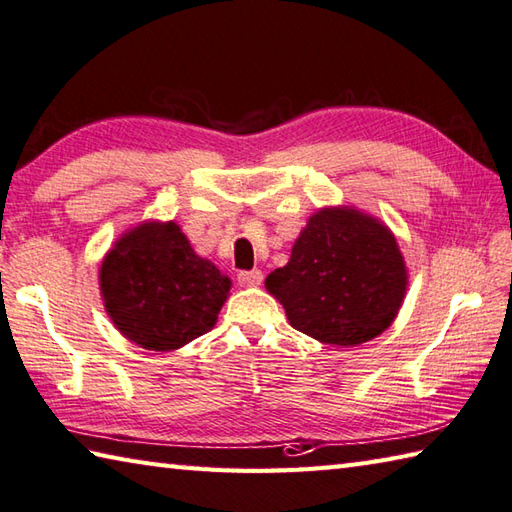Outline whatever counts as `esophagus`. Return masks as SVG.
I'll use <instances>...</instances> for the list:
<instances>
[{"label":"esophagus","instance_id":"esophagus-1","mask_svg":"<svg viewBox=\"0 0 512 512\" xmlns=\"http://www.w3.org/2000/svg\"><path fill=\"white\" fill-rule=\"evenodd\" d=\"M263 283V271L252 269V271H241L238 274V285L241 287H258Z\"/></svg>","mask_w":512,"mask_h":512}]
</instances>
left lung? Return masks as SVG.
Returning a JSON list of instances; mask_svg holds the SVG:
<instances>
[{
    "label": "left lung",
    "instance_id": "obj_1",
    "mask_svg": "<svg viewBox=\"0 0 512 512\" xmlns=\"http://www.w3.org/2000/svg\"><path fill=\"white\" fill-rule=\"evenodd\" d=\"M289 325L333 347H358L391 327L409 287L400 245L380 218L351 205L320 207L265 278Z\"/></svg>",
    "mask_w": 512,
    "mask_h": 512
}]
</instances>
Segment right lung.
Wrapping results in <instances>:
<instances>
[{"mask_svg":"<svg viewBox=\"0 0 512 512\" xmlns=\"http://www.w3.org/2000/svg\"><path fill=\"white\" fill-rule=\"evenodd\" d=\"M99 289L123 338L150 351H174L216 325L232 280L194 252L174 221H143L103 256Z\"/></svg>","mask_w":512,"mask_h":512,"instance_id":"obj_1","label":"right lung"}]
</instances>
